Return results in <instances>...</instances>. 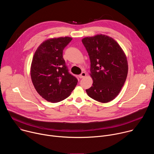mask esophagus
<instances>
[{"label":"esophagus","mask_w":154,"mask_h":154,"mask_svg":"<svg viewBox=\"0 0 154 154\" xmlns=\"http://www.w3.org/2000/svg\"><path fill=\"white\" fill-rule=\"evenodd\" d=\"M86 75V74L85 72H82V74H80V75H79V78L82 79V78L85 77Z\"/></svg>","instance_id":"34e87169"}]
</instances>
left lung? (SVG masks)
I'll use <instances>...</instances> for the list:
<instances>
[{
	"mask_svg": "<svg viewBox=\"0 0 154 154\" xmlns=\"http://www.w3.org/2000/svg\"><path fill=\"white\" fill-rule=\"evenodd\" d=\"M91 61L93 85L86 90L93 99L102 103L113 100L123 86L128 73L126 55L119 44L105 35L82 40Z\"/></svg>",
	"mask_w": 154,
	"mask_h": 154,
	"instance_id": "obj_1",
	"label": "left lung"
}]
</instances>
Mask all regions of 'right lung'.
Instances as JSON below:
<instances>
[{
    "instance_id": "obj_1",
    "label": "right lung",
    "mask_w": 154,
    "mask_h": 154,
    "mask_svg": "<svg viewBox=\"0 0 154 154\" xmlns=\"http://www.w3.org/2000/svg\"><path fill=\"white\" fill-rule=\"evenodd\" d=\"M72 39L60 37L42 42L33 55L30 75L37 93L48 102L56 103L68 97L77 84L69 73L63 57L64 48Z\"/></svg>"
}]
</instances>
